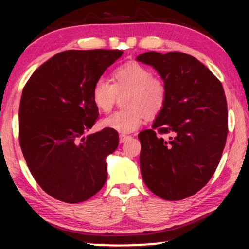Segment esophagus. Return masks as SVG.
I'll use <instances>...</instances> for the list:
<instances>
[{
    "label": "esophagus",
    "mask_w": 249,
    "mask_h": 249,
    "mask_svg": "<svg viewBox=\"0 0 249 249\" xmlns=\"http://www.w3.org/2000/svg\"><path fill=\"white\" fill-rule=\"evenodd\" d=\"M129 138H130V136L124 135V134H121V135H120V142H124L127 141V139H129Z\"/></svg>",
    "instance_id": "1"
}]
</instances>
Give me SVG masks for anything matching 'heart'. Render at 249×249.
I'll list each match as a JSON object with an SVG mask.
<instances>
[{
    "label": "heart",
    "instance_id": "1",
    "mask_svg": "<svg viewBox=\"0 0 249 249\" xmlns=\"http://www.w3.org/2000/svg\"><path fill=\"white\" fill-rule=\"evenodd\" d=\"M122 107L102 120V127L122 134L135 131L142 124L145 114L155 117L166 102L168 89L161 78L154 77L147 67L127 62L112 73V83L100 78L91 89V101L100 112L107 113L117 101L118 94H124Z\"/></svg>",
    "mask_w": 249,
    "mask_h": 249
}]
</instances>
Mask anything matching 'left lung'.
I'll return each instance as SVG.
<instances>
[{
	"instance_id": "obj_1",
	"label": "left lung",
	"mask_w": 249,
	"mask_h": 249,
	"mask_svg": "<svg viewBox=\"0 0 249 249\" xmlns=\"http://www.w3.org/2000/svg\"><path fill=\"white\" fill-rule=\"evenodd\" d=\"M137 61L154 68L168 89L152 129L138 135L142 180L163 199L187 198L210 181L226 145L222 84L198 60L181 52H146ZM158 133H169V138Z\"/></svg>"
}]
</instances>
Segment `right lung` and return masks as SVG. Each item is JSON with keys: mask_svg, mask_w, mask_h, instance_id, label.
I'll list each match as a JSON object with an SVG mask.
<instances>
[{"mask_svg": "<svg viewBox=\"0 0 249 249\" xmlns=\"http://www.w3.org/2000/svg\"><path fill=\"white\" fill-rule=\"evenodd\" d=\"M124 52L69 50L43 63L27 81L19 107V142L34 179L64 203L94 196L107 178L105 159L119 145L115 130L86 136L98 118L95 81Z\"/></svg>", "mask_w": 249, "mask_h": 249, "instance_id": "right-lung-1", "label": "right lung"}]
</instances>
